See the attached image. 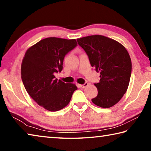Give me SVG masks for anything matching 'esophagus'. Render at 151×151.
I'll return each instance as SVG.
<instances>
[{
  "label": "esophagus",
  "mask_w": 151,
  "mask_h": 151,
  "mask_svg": "<svg viewBox=\"0 0 151 151\" xmlns=\"http://www.w3.org/2000/svg\"><path fill=\"white\" fill-rule=\"evenodd\" d=\"M88 83H84L83 85H80L79 86H80V87H81L82 88H85L86 86H88Z\"/></svg>",
  "instance_id": "esophagus-1"
}]
</instances>
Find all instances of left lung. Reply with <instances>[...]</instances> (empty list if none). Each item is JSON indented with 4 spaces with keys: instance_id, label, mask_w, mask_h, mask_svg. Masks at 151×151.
Masks as SVG:
<instances>
[{
    "instance_id": "8db88e82",
    "label": "left lung",
    "mask_w": 151,
    "mask_h": 151,
    "mask_svg": "<svg viewBox=\"0 0 151 151\" xmlns=\"http://www.w3.org/2000/svg\"><path fill=\"white\" fill-rule=\"evenodd\" d=\"M87 55L92 66L100 73V81L94 84L98 94L92 102L102 108L116 104L126 93L132 71L131 57L123 46L102 35L77 39Z\"/></svg>"
}]
</instances>
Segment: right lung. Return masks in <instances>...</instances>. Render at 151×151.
Returning a JSON list of instances; mask_svg holds the SVG:
<instances>
[{"mask_svg": "<svg viewBox=\"0 0 151 151\" xmlns=\"http://www.w3.org/2000/svg\"><path fill=\"white\" fill-rule=\"evenodd\" d=\"M75 39L49 37L29 48L21 65V78L24 88L39 106L49 111H57L69 103L75 85L55 78L63 70L64 58L74 49Z\"/></svg>", "mask_w": 151, "mask_h": 151, "instance_id": "obj_1", "label": "right lung"}]
</instances>
